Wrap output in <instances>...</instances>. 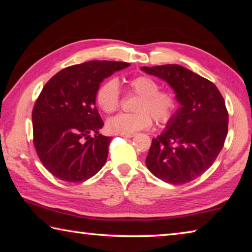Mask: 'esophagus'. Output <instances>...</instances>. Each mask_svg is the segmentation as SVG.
Listing matches in <instances>:
<instances>
[{
  "instance_id": "1",
  "label": "esophagus",
  "mask_w": 252,
  "mask_h": 252,
  "mask_svg": "<svg viewBox=\"0 0 252 252\" xmlns=\"http://www.w3.org/2000/svg\"><path fill=\"white\" fill-rule=\"evenodd\" d=\"M121 136H123V138H133L134 134H121Z\"/></svg>"
}]
</instances>
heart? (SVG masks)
I'll return each mask as SVG.
<instances>
[{
  "label": "heart",
  "instance_id": "heart-1",
  "mask_svg": "<svg viewBox=\"0 0 252 252\" xmlns=\"http://www.w3.org/2000/svg\"><path fill=\"white\" fill-rule=\"evenodd\" d=\"M130 91L138 94L133 105V113H120L109 119L106 129L113 134H133L149 129L152 119L158 123L170 120L177 108V99L172 92L159 90V83L147 75H140L127 81ZM95 101L105 113L117 111L120 104V91L116 80L111 79L102 83L97 89Z\"/></svg>",
  "mask_w": 252,
  "mask_h": 252
}]
</instances>
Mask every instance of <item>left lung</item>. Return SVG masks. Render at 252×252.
Wrapping results in <instances>:
<instances>
[{"mask_svg":"<svg viewBox=\"0 0 252 252\" xmlns=\"http://www.w3.org/2000/svg\"><path fill=\"white\" fill-rule=\"evenodd\" d=\"M148 74L167 82L180 108L164 131L152 139L146 164L170 185H183L207 171L223 147L228 111L215 84L178 64L142 66Z\"/></svg>","mask_w":252,"mask_h":252,"instance_id":"obj_1","label":"left lung"}]
</instances>
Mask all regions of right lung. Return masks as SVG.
Listing matches in <instances>:
<instances>
[{
  "label": "right lung",
  "mask_w": 252,
  "mask_h": 252,
  "mask_svg": "<svg viewBox=\"0 0 252 252\" xmlns=\"http://www.w3.org/2000/svg\"><path fill=\"white\" fill-rule=\"evenodd\" d=\"M129 65L85 62L61 70L44 85L32 112L33 142L54 177L83 182L103 167L111 136L99 132L104 123L95 108V94L102 81Z\"/></svg>",
  "instance_id": "add662e5"
}]
</instances>
